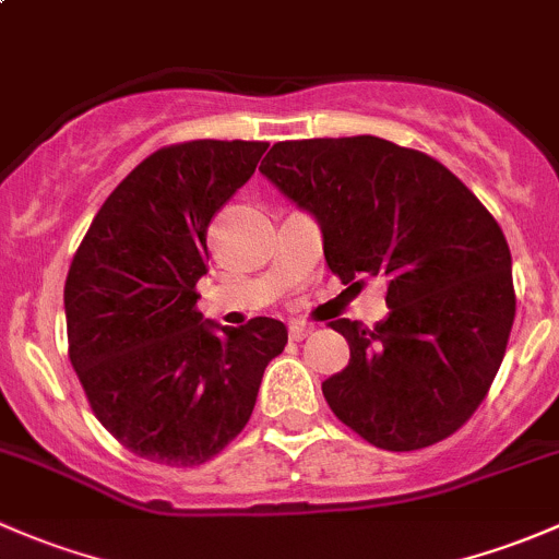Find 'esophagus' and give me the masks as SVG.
Segmentation results:
<instances>
[{
	"label": "esophagus",
	"mask_w": 559,
	"mask_h": 559,
	"mask_svg": "<svg viewBox=\"0 0 559 559\" xmlns=\"http://www.w3.org/2000/svg\"><path fill=\"white\" fill-rule=\"evenodd\" d=\"M313 332L311 324H306V321H295V324H289V337L292 341H306L308 335Z\"/></svg>",
	"instance_id": "34e87169"
}]
</instances>
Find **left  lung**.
Listing matches in <instances>:
<instances>
[{"mask_svg": "<svg viewBox=\"0 0 559 559\" xmlns=\"http://www.w3.org/2000/svg\"><path fill=\"white\" fill-rule=\"evenodd\" d=\"M259 173L319 222L343 284L384 275L389 316L337 319L341 373L321 384L332 414L386 452L432 447L481 405L516 313L503 229L452 170L389 140L275 143Z\"/></svg>", "mask_w": 559, "mask_h": 559, "instance_id": "8db88e82", "label": "left lung"}]
</instances>
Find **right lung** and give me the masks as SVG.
<instances>
[{
    "label": "right lung",
    "instance_id": "1",
    "mask_svg": "<svg viewBox=\"0 0 559 559\" xmlns=\"http://www.w3.org/2000/svg\"><path fill=\"white\" fill-rule=\"evenodd\" d=\"M267 143L159 148L112 189L64 284L70 362L103 427L159 465H202L251 419L286 326L202 321L207 224L251 178Z\"/></svg>",
    "mask_w": 559,
    "mask_h": 559
}]
</instances>
